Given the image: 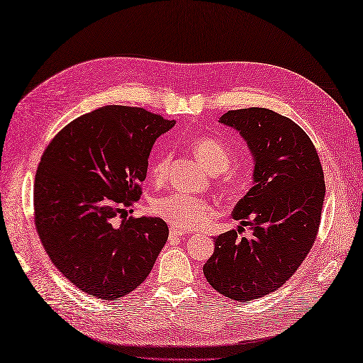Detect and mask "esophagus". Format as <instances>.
<instances>
[{
	"mask_svg": "<svg viewBox=\"0 0 363 363\" xmlns=\"http://www.w3.org/2000/svg\"><path fill=\"white\" fill-rule=\"evenodd\" d=\"M186 233V230H182V228H177V227H171L169 228V238H182V236H184Z\"/></svg>",
	"mask_w": 363,
	"mask_h": 363,
	"instance_id": "1",
	"label": "esophagus"
}]
</instances>
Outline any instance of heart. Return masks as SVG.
Segmentation results:
<instances>
[{
	"mask_svg": "<svg viewBox=\"0 0 363 363\" xmlns=\"http://www.w3.org/2000/svg\"><path fill=\"white\" fill-rule=\"evenodd\" d=\"M194 152L212 174L224 172L233 162L235 151L227 142L212 138L199 136L191 142ZM171 152L159 151L150 163V175L155 182H163L168 174ZM155 212L171 225L182 230H195L204 227L215 216V206L199 196L175 192L162 196L155 203Z\"/></svg>",
	"mask_w": 363,
	"mask_h": 363,
	"instance_id": "1",
	"label": "heart"
}]
</instances>
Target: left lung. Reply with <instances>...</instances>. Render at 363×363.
I'll use <instances>...</instances> for the list:
<instances>
[{"label": "left lung", "instance_id": "1", "mask_svg": "<svg viewBox=\"0 0 363 363\" xmlns=\"http://www.w3.org/2000/svg\"><path fill=\"white\" fill-rule=\"evenodd\" d=\"M219 123L236 128L255 156V186L233 208L253 235L230 230L215 238L203 272L228 298L250 301L281 288L315 242L325 195L316 148L292 119L265 107L228 111Z\"/></svg>", "mask_w": 363, "mask_h": 363}]
</instances>
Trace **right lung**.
Listing matches in <instances>:
<instances>
[{
	"label": "right lung",
	"mask_w": 363,
	"mask_h": 363,
	"mask_svg": "<svg viewBox=\"0 0 363 363\" xmlns=\"http://www.w3.org/2000/svg\"><path fill=\"white\" fill-rule=\"evenodd\" d=\"M174 125L142 107L106 106L65 125L43 151L33 207L40 242L80 291L116 300L135 291L168 240L160 218L130 216L155 140Z\"/></svg>",
	"instance_id": "1"
}]
</instances>
